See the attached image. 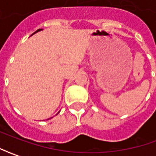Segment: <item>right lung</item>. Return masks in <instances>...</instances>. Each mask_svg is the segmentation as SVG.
Listing matches in <instances>:
<instances>
[{"label": "right lung", "instance_id": "add662e5", "mask_svg": "<svg viewBox=\"0 0 156 156\" xmlns=\"http://www.w3.org/2000/svg\"><path fill=\"white\" fill-rule=\"evenodd\" d=\"M42 30V29H38V30H36V31H35V32L33 33V34H35V33H36V32H38V31H40V30ZM33 34H32V35H33ZM32 35H31V36H32Z\"/></svg>", "mask_w": 156, "mask_h": 156}]
</instances>
